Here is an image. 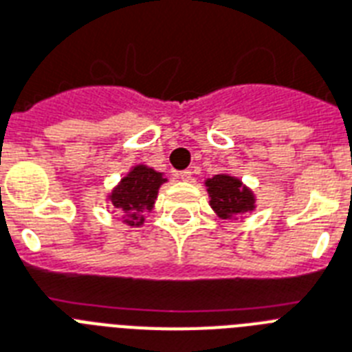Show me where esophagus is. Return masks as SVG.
I'll return each mask as SVG.
<instances>
[{
	"mask_svg": "<svg viewBox=\"0 0 352 352\" xmlns=\"http://www.w3.org/2000/svg\"><path fill=\"white\" fill-rule=\"evenodd\" d=\"M178 178L184 179V182H189V179H192V173H190L189 168H185V170H179Z\"/></svg>",
	"mask_w": 352,
	"mask_h": 352,
	"instance_id": "1",
	"label": "esophagus"
}]
</instances>
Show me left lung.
<instances>
[{
    "label": "left lung",
    "mask_w": 352,
    "mask_h": 352,
    "mask_svg": "<svg viewBox=\"0 0 352 352\" xmlns=\"http://www.w3.org/2000/svg\"><path fill=\"white\" fill-rule=\"evenodd\" d=\"M207 190L210 196V207L221 218H238L240 214L254 207V198L251 190L241 187L240 179L218 174L207 182Z\"/></svg>",
    "instance_id": "8db88e82"
}]
</instances>
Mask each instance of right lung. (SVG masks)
Segmentation results:
<instances>
[{"instance_id": "right-lung-1", "label": "right lung", "mask_w": 352, "mask_h": 352, "mask_svg": "<svg viewBox=\"0 0 352 352\" xmlns=\"http://www.w3.org/2000/svg\"><path fill=\"white\" fill-rule=\"evenodd\" d=\"M163 182L165 178L153 168L143 167V165L134 167V170L127 178H123L122 184L111 194L112 205L131 216L127 220L129 225H140L143 221V216L138 218V212L153 209L154 199L158 196V189Z\"/></svg>"}]
</instances>
